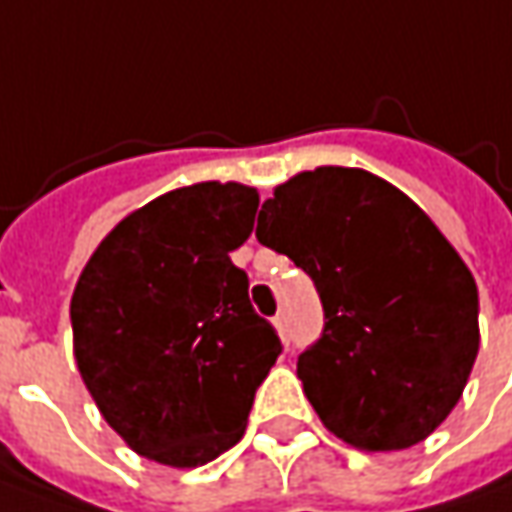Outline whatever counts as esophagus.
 Segmentation results:
<instances>
[{
	"mask_svg": "<svg viewBox=\"0 0 512 512\" xmlns=\"http://www.w3.org/2000/svg\"><path fill=\"white\" fill-rule=\"evenodd\" d=\"M275 329H278L280 341H289V318H286V315H278V318H275Z\"/></svg>",
	"mask_w": 512,
	"mask_h": 512,
	"instance_id": "1",
	"label": "esophagus"
}]
</instances>
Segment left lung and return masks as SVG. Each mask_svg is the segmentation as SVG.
I'll return each mask as SVG.
<instances>
[{"label":"left lung","mask_w":512,"mask_h":512,"mask_svg":"<svg viewBox=\"0 0 512 512\" xmlns=\"http://www.w3.org/2000/svg\"><path fill=\"white\" fill-rule=\"evenodd\" d=\"M257 240L315 280L323 335L298 378L329 433L407 450L453 412L478 355V289L453 243L364 168L300 171L263 203Z\"/></svg>","instance_id":"1"}]
</instances>
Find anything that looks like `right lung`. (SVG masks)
I'll use <instances>...</instances> for the list:
<instances>
[{
    "mask_svg": "<svg viewBox=\"0 0 512 512\" xmlns=\"http://www.w3.org/2000/svg\"><path fill=\"white\" fill-rule=\"evenodd\" d=\"M260 194L194 183L123 217L71 298L74 358L108 427L148 461L189 470L246 433L255 389L280 355L232 263Z\"/></svg>",
    "mask_w": 512,
    "mask_h": 512,
    "instance_id": "obj_1",
    "label": "right lung"
}]
</instances>
